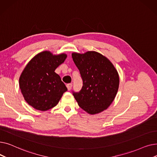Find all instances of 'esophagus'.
Instances as JSON below:
<instances>
[{
    "label": "esophagus",
    "instance_id": "34e87169",
    "mask_svg": "<svg viewBox=\"0 0 157 157\" xmlns=\"http://www.w3.org/2000/svg\"><path fill=\"white\" fill-rule=\"evenodd\" d=\"M66 86H67V88L68 90H71V88H72V83H69V84H67Z\"/></svg>",
    "mask_w": 157,
    "mask_h": 157
}]
</instances>
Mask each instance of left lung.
<instances>
[{"mask_svg": "<svg viewBox=\"0 0 157 157\" xmlns=\"http://www.w3.org/2000/svg\"><path fill=\"white\" fill-rule=\"evenodd\" d=\"M72 57L83 79L80 91L72 92L80 108L91 114L108 109L116 97L120 83L118 73L113 63L94 51L72 53Z\"/></svg>", "mask_w": 157, "mask_h": 157, "instance_id": "left-lung-1", "label": "left lung"}]
</instances>
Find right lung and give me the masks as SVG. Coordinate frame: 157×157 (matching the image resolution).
<instances>
[{
    "label": "right lung",
    "mask_w": 157,
    "mask_h": 157,
    "mask_svg": "<svg viewBox=\"0 0 157 157\" xmlns=\"http://www.w3.org/2000/svg\"><path fill=\"white\" fill-rule=\"evenodd\" d=\"M67 55H53L44 51L36 55L27 63L19 79V85L25 101L32 108L47 111L59 103L67 90L55 71L64 62Z\"/></svg>",
    "instance_id": "1"
}]
</instances>
